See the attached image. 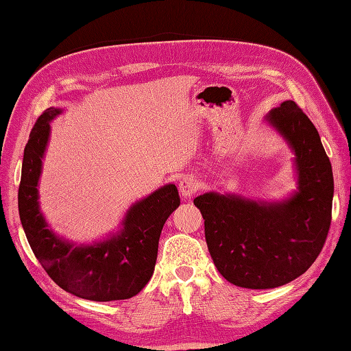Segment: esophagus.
<instances>
[{
  "mask_svg": "<svg viewBox=\"0 0 351 351\" xmlns=\"http://www.w3.org/2000/svg\"><path fill=\"white\" fill-rule=\"evenodd\" d=\"M199 190V182L195 176H184L180 182V191L184 199H190Z\"/></svg>",
  "mask_w": 351,
  "mask_h": 351,
  "instance_id": "obj_1",
  "label": "esophagus"
}]
</instances>
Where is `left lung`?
<instances>
[{
	"label": "left lung",
	"instance_id": "obj_1",
	"mask_svg": "<svg viewBox=\"0 0 351 351\" xmlns=\"http://www.w3.org/2000/svg\"><path fill=\"white\" fill-rule=\"evenodd\" d=\"M267 121L295 154L294 195L274 204L214 191L195 199L217 270L250 289L276 288L302 276L318 258L332 221V164L314 123L294 101L273 108Z\"/></svg>",
	"mask_w": 351,
	"mask_h": 351
}]
</instances>
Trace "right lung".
<instances>
[{"label": "right lung", "instance_id": "1", "mask_svg": "<svg viewBox=\"0 0 351 351\" xmlns=\"http://www.w3.org/2000/svg\"><path fill=\"white\" fill-rule=\"evenodd\" d=\"M62 113L51 107L37 119L24 149L18 206L34 256L58 287L93 302L131 299L151 279L164 223L180 206L175 184H167L134 204L121 232L90 245H73L51 229L39 208L37 184L49 138V122Z\"/></svg>", "mask_w": 351, "mask_h": 351}]
</instances>
